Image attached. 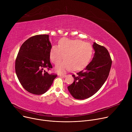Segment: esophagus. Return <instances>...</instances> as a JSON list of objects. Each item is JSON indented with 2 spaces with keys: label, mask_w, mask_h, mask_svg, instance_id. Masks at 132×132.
Returning <instances> with one entry per match:
<instances>
[{
  "label": "esophagus",
  "mask_w": 132,
  "mask_h": 132,
  "mask_svg": "<svg viewBox=\"0 0 132 132\" xmlns=\"http://www.w3.org/2000/svg\"><path fill=\"white\" fill-rule=\"evenodd\" d=\"M59 76L61 77H65L66 76V74H62V75H60Z\"/></svg>",
  "instance_id": "obj_1"
}]
</instances>
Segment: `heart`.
<instances>
[{"label": "heart", "instance_id": "1", "mask_svg": "<svg viewBox=\"0 0 132 132\" xmlns=\"http://www.w3.org/2000/svg\"><path fill=\"white\" fill-rule=\"evenodd\" d=\"M93 54V46L81 40L62 38L58 46H52L50 50V59L56 65L64 59L65 61L57 66L55 70L61 74L71 69L77 71L84 68L89 62Z\"/></svg>", "mask_w": 132, "mask_h": 132}]
</instances>
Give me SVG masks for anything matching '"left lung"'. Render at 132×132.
Wrapping results in <instances>:
<instances>
[{"label":"left lung","mask_w":132,"mask_h":132,"mask_svg":"<svg viewBox=\"0 0 132 132\" xmlns=\"http://www.w3.org/2000/svg\"><path fill=\"white\" fill-rule=\"evenodd\" d=\"M93 47L95 53L92 61L85 69L72 75L74 81L67 87L77 100L88 98L97 93L109 75L112 61L109 51L96 43Z\"/></svg>","instance_id":"obj_1"}]
</instances>
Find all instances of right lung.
Instances as JSON below:
<instances>
[{"label":"right lung","mask_w":132,"mask_h":132,"mask_svg":"<svg viewBox=\"0 0 132 132\" xmlns=\"http://www.w3.org/2000/svg\"><path fill=\"white\" fill-rule=\"evenodd\" d=\"M52 44L48 35H37L28 38L21 46L15 62V71L22 86L27 92L42 95L50 88L56 74H50Z\"/></svg>","instance_id":"1"}]
</instances>
